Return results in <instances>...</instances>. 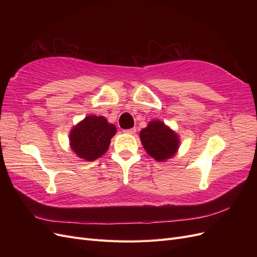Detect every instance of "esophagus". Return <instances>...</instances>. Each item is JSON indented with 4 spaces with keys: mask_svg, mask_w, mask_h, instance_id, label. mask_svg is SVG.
<instances>
[{
    "mask_svg": "<svg viewBox=\"0 0 257 257\" xmlns=\"http://www.w3.org/2000/svg\"><path fill=\"white\" fill-rule=\"evenodd\" d=\"M123 132H124V133H125V134L133 135V134L136 133V127H132V128H128V130H124Z\"/></svg>",
    "mask_w": 257,
    "mask_h": 257,
    "instance_id": "obj_1",
    "label": "esophagus"
}]
</instances>
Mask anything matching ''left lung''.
I'll use <instances>...</instances> for the list:
<instances>
[{
  "label": "left lung",
  "mask_w": 257,
  "mask_h": 257,
  "mask_svg": "<svg viewBox=\"0 0 257 257\" xmlns=\"http://www.w3.org/2000/svg\"><path fill=\"white\" fill-rule=\"evenodd\" d=\"M141 141L147 153L157 161H165L176 153L179 139L173 132L161 121H151L141 132Z\"/></svg>",
  "instance_id": "1"
}]
</instances>
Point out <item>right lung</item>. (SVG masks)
<instances>
[{
	"label": "right lung",
	"mask_w": 257,
	"mask_h": 257,
	"mask_svg": "<svg viewBox=\"0 0 257 257\" xmlns=\"http://www.w3.org/2000/svg\"><path fill=\"white\" fill-rule=\"evenodd\" d=\"M115 132V126L104 116L89 115L71 131V147L79 158L94 161L107 151Z\"/></svg>",
	"instance_id": "obj_1"
}]
</instances>
